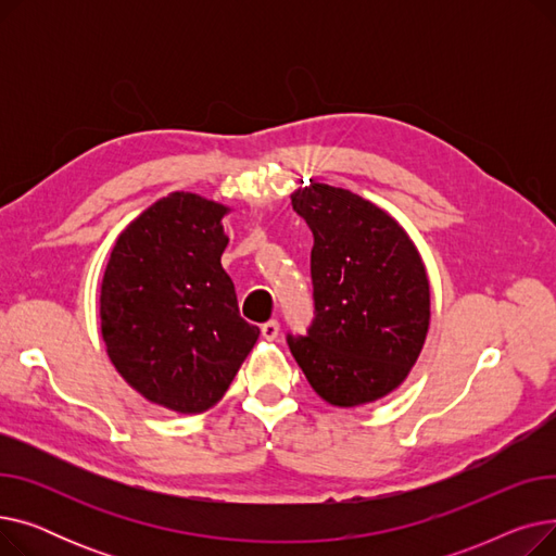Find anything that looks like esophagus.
Here are the masks:
<instances>
[{
    "instance_id": "34e87169",
    "label": "esophagus",
    "mask_w": 556,
    "mask_h": 556,
    "mask_svg": "<svg viewBox=\"0 0 556 556\" xmlns=\"http://www.w3.org/2000/svg\"><path fill=\"white\" fill-rule=\"evenodd\" d=\"M261 336L266 340H275L279 336V323L277 319H268V323L261 325Z\"/></svg>"
}]
</instances>
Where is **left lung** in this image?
I'll return each mask as SVG.
<instances>
[{"instance_id":"obj_1","label":"left lung","mask_w":556,"mask_h":556,"mask_svg":"<svg viewBox=\"0 0 556 556\" xmlns=\"http://www.w3.org/2000/svg\"><path fill=\"white\" fill-rule=\"evenodd\" d=\"M293 210L313 231L315 317L288 346L311 388L338 407L383 399L417 363L430 286L405 229L374 202L329 185L298 189Z\"/></svg>"}]
</instances>
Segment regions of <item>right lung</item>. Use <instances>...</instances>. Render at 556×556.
Returning <instances> with one entry per match:
<instances>
[{"label":"right lung","instance_id":"1","mask_svg":"<svg viewBox=\"0 0 556 556\" xmlns=\"http://www.w3.org/2000/svg\"><path fill=\"white\" fill-rule=\"evenodd\" d=\"M229 210L175 191L116 239L101 283V333L126 383L182 415L223 399L258 329L220 266Z\"/></svg>","mask_w":556,"mask_h":556}]
</instances>
